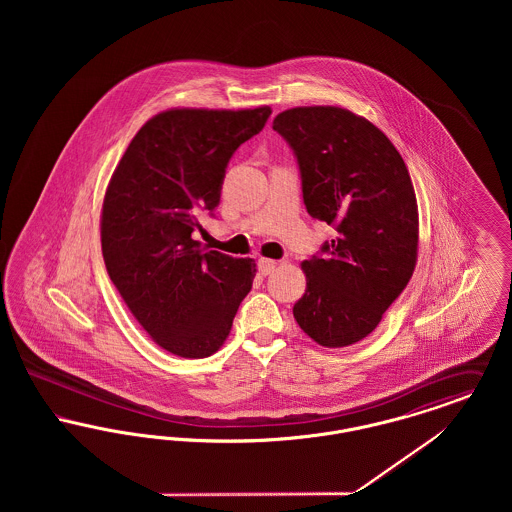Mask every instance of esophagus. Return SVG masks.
I'll return each mask as SVG.
<instances>
[{"mask_svg": "<svg viewBox=\"0 0 512 512\" xmlns=\"http://www.w3.org/2000/svg\"><path fill=\"white\" fill-rule=\"evenodd\" d=\"M276 261H272V259H259V272L263 274V276H268L274 268H276Z\"/></svg>", "mask_w": 512, "mask_h": 512, "instance_id": "1", "label": "esophagus"}]
</instances>
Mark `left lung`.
Segmentation results:
<instances>
[{"label":"left lung","instance_id":"8db88e82","mask_svg":"<svg viewBox=\"0 0 512 512\" xmlns=\"http://www.w3.org/2000/svg\"><path fill=\"white\" fill-rule=\"evenodd\" d=\"M272 128L292 147L307 213L336 230L303 261L301 330L324 347L366 338L413 276L418 209L405 161L372 122L340 107H295Z\"/></svg>","mask_w":512,"mask_h":512}]
</instances>
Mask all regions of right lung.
I'll list each match as a JSON object with an SVG mask.
<instances>
[{
  "label": "right lung",
  "mask_w": 512,
  "mask_h": 512,
  "mask_svg": "<svg viewBox=\"0 0 512 512\" xmlns=\"http://www.w3.org/2000/svg\"><path fill=\"white\" fill-rule=\"evenodd\" d=\"M268 117L270 107L159 113L113 172L101 213L105 268L132 315L172 355H213L253 286V259L207 251L194 232L219 207L234 151Z\"/></svg>",
  "instance_id": "right-lung-1"
}]
</instances>
